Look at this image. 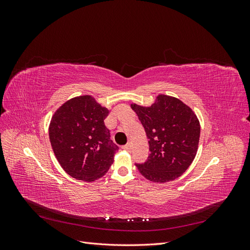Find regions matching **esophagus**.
I'll use <instances>...</instances> for the list:
<instances>
[{"label":"esophagus","instance_id":"34e87169","mask_svg":"<svg viewBox=\"0 0 250 250\" xmlns=\"http://www.w3.org/2000/svg\"><path fill=\"white\" fill-rule=\"evenodd\" d=\"M122 148H123L124 150H126V151H130V150H131V144L128 143V144H126V145H124Z\"/></svg>","mask_w":250,"mask_h":250}]
</instances>
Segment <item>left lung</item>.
<instances>
[{"instance_id":"left-lung-1","label":"left lung","mask_w":250,"mask_h":250,"mask_svg":"<svg viewBox=\"0 0 250 250\" xmlns=\"http://www.w3.org/2000/svg\"><path fill=\"white\" fill-rule=\"evenodd\" d=\"M149 139L150 155L135 164L153 183H168L190 167L197 153L200 124L194 111L174 97L158 95L149 107L131 104Z\"/></svg>"}]
</instances>
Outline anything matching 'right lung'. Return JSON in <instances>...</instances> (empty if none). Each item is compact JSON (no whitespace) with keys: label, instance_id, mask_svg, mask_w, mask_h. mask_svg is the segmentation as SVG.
<instances>
[{"label":"right lung","instance_id":"add662e5","mask_svg":"<svg viewBox=\"0 0 250 250\" xmlns=\"http://www.w3.org/2000/svg\"><path fill=\"white\" fill-rule=\"evenodd\" d=\"M109 110L92 96L73 98L52 117L49 137L62 169L73 178L94 181L106 173L119 147L104 120Z\"/></svg>","mask_w":250,"mask_h":250}]
</instances>
